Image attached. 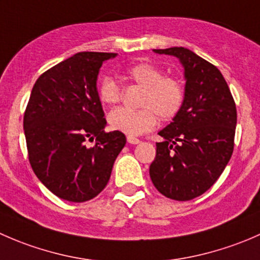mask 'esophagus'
I'll use <instances>...</instances> for the list:
<instances>
[{
  "instance_id": "1",
  "label": "esophagus",
  "mask_w": 260,
  "mask_h": 260,
  "mask_svg": "<svg viewBox=\"0 0 260 260\" xmlns=\"http://www.w3.org/2000/svg\"><path fill=\"white\" fill-rule=\"evenodd\" d=\"M127 142L129 143V145H138V143H141V141L138 140V138L133 137V136H128Z\"/></svg>"
}]
</instances>
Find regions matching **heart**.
I'll list each match as a JSON object with an SVG mask.
<instances>
[{"label": "heart", "mask_w": 260, "mask_h": 260, "mask_svg": "<svg viewBox=\"0 0 260 260\" xmlns=\"http://www.w3.org/2000/svg\"><path fill=\"white\" fill-rule=\"evenodd\" d=\"M123 79L142 88L137 111L115 108L108 115L109 127L129 136L149 132L157 124V115L170 120L179 114L185 102V86L179 78L165 75L161 68L149 62H136L122 72ZM99 101L111 106L120 99V89L112 77L102 78L96 88Z\"/></svg>", "instance_id": "1"}]
</instances>
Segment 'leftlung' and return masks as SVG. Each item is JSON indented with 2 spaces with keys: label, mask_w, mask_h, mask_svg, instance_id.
I'll return each mask as SVG.
<instances>
[{
  "label": "left lung",
  "mask_w": 260,
  "mask_h": 260,
  "mask_svg": "<svg viewBox=\"0 0 260 260\" xmlns=\"http://www.w3.org/2000/svg\"><path fill=\"white\" fill-rule=\"evenodd\" d=\"M179 57L185 69V102L158 133L156 157L149 166L154 187L166 198L188 201L209 190L234 151L237 107L215 65L185 48L154 49Z\"/></svg>",
  "instance_id": "left-lung-1"
}]
</instances>
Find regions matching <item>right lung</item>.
Here are the masks:
<instances>
[{
	"instance_id": "1",
	"label": "right lung",
	"mask_w": 260,
	"mask_h": 260,
	"mask_svg": "<svg viewBox=\"0 0 260 260\" xmlns=\"http://www.w3.org/2000/svg\"><path fill=\"white\" fill-rule=\"evenodd\" d=\"M115 55L78 52L43 73L31 91L23 114L28 161L38 179L67 201L101 193L125 145L122 132L104 131L96 93L99 69Z\"/></svg>"
}]
</instances>
